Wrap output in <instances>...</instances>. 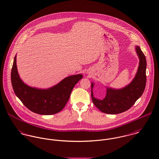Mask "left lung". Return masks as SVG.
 <instances>
[{
  "label": "left lung",
  "mask_w": 159,
  "mask_h": 159,
  "mask_svg": "<svg viewBox=\"0 0 159 159\" xmlns=\"http://www.w3.org/2000/svg\"><path fill=\"white\" fill-rule=\"evenodd\" d=\"M139 58V65L135 77L129 84L121 89L106 87V95L102 99L94 97L91 83V97L93 103L102 112L107 114H118L129 109L143 94L146 82V60L139 46L135 47Z\"/></svg>",
  "instance_id": "8db88e82"
}]
</instances>
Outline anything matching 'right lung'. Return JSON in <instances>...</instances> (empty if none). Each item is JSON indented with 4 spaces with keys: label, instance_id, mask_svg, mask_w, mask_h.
<instances>
[{
    "label": "right lung",
    "instance_id": "add662e5",
    "mask_svg": "<svg viewBox=\"0 0 159 159\" xmlns=\"http://www.w3.org/2000/svg\"><path fill=\"white\" fill-rule=\"evenodd\" d=\"M83 77L82 74L71 75L47 89L30 86L20 78L16 65V55L11 73L16 95L29 110L43 116L55 114L62 110L69 100L73 87Z\"/></svg>",
    "mask_w": 159,
    "mask_h": 159
}]
</instances>
